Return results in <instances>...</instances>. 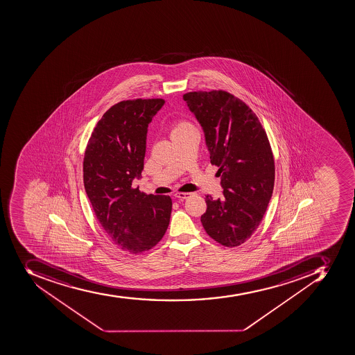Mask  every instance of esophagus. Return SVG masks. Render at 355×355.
<instances>
[{"label": "esophagus", "mask_w": 355, "mask_h": 355, "mask_svg": "<svg viewBox=\"0 0 355 355\" xmlns=\"http://www.w3.org/2000/svg\"><path fill=\"white\" fill-rule=\"evenodd\" d=\"M191 193H189V192H183V193H176L174 194V198H175L176 200H185L188 199V198H190Z\"/></svg>", "instance_id": "obj_1"}]
</instances>
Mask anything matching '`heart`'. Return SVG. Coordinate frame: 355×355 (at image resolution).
Returning a JSON list of instances; mask_svg holds the SVG:
<instances>
[{"label":"heart","instance_id":"b5f03b06","mask_svg":"<svg viewBox=\"0 0 355 355\" xmlns=\"http://www.w3.org/2000/svg\"><path fill=\"white\" fill-rule=\"evenodd\" d=\"M189 128H192V127H191L190 125L187 124V123H180V124L174 126L173 130L171 132V136L175 135V134L180 133L182 130H189Z\"/></svg>","mask_w":355,"mask_h":355}]
</instances>
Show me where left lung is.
<instances>
[{
  "label": "left lung",
  "mask_w": 355,
  "mask_h": 355,
  "mask_svg": "<svg viewBox=\"0 0 355 355\" xmlns=\"http://www.w3.org/2000/svg\"><path fill=\"white\" fill-rule=\"evenodd\" d=\"M183 99L201 125L223 189L221 199L205 196L202 225L216 242L236 247L258 228L274 190L268 137L254 112L229 92H188Z\"/></svg>",
  "instance_id": "1"
}]
</instances>
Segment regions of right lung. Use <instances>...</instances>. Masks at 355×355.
Returning <instances> with one entry per match:
<instances>
[{
	"instance_id": "obj_1",
	"label": "right lung",
	"mask_w": 355,
	"mask_h": 355,
	"mask_svg": "<svg viewBox=\"0 0 355 355\" xmlns=\"http://www.w3.org/2000/svg\"><path fill=\"white\" fill-rule=\"evenodd\" d=\"M163 99L121 101L103 115L84 157V184L99 223L130 254L150 250L170 223L172 200L133 189L144 168L148 124Z\"/></svg>"
}]
</instances>
